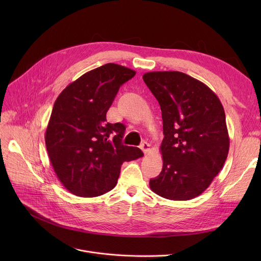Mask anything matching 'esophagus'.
Returning <instances> with one entry per match:
<instances>
[{
    "label": "esophagus",
    "instance_id": "34e87169",
    "mask_svg": "<svg viewBox=\"0 0 261 261\" xmlns=\"http://www.w3.org/2000/svg\"><path fill=\"white\" fill-rule=\"evenodd\" d=\"M141 149L143 150L145 154H148V153L151 152V146H150L147 142H143L141 144Z\"/></svg>",
    "mask_w": 261,
    "mask_h": 261
}]
</instances>
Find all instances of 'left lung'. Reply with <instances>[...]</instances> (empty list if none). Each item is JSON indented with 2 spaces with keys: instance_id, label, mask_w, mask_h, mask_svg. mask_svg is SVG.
Wrapping results in <instances>:
<instances>
[{
  "instance_id": "8db88e82",
  "label": "left lung",
  "mask_w": 261,
  "mask_h": 261,
  "mask_svg": "<svg viewBox=\"0 0 261 261\" xmlns=\"http://www.w3.org/2000/svg\"><path fill=\"white\" fill-rule=\"evenodd\" d=\"M163 118V168L149 186L156 195L191 200L211 185L228 154L224 109L203 82L175 71L144 74Z\"/></svg>"
}]
</instances>
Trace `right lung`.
<instances>
[{"mask_svg":"<svg viewBox=\"0 0 261 261\" xmlns=\"http://www.w3.org/2000/svg\"><path fill=\"white\" fill-rule=\"evenodd\" d=\"M134 75L131 68L107 63L73 81L55 101L45 145L59 181L73 195L108 193L122 163L144 155L140 148L122 145L126 127L106 117L120 86Z\"/></svg>","mask_w":261,"mask_h":261,"instance_id":"obj_1","label":"right lung"}]
</instances>
